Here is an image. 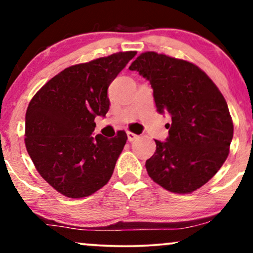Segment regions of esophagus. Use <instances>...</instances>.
<instances>
[{
  "mask_svg": "<svg viewBox=\"0 0 253 253\" xmlns=\"http://www.w3.org/2000/svg\"><path fill=\"white\" fill-rule=\"evenodd\" d=\"M127 138H128V141H133L138 138V135L134 134V133H132V132H127Z\"/></svg>",
  "mask_w": 253,
  "mask_h": 253,
  "instance_id": "esophagus-1",
  "label": "esophagus"
}]
</instances>
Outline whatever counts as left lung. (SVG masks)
Returning a JSON list of instances; mask_svg holds the SVG:
<instances>
[{
  "mask_svg": "<svg viewBox=\"0 0 253 253\" xmlns=\"http://www.w3.org/2000/svg\"><path fill=\"white\" fill-rule=\"evenodd\" d=\"M150 81L157 112L169 113L165 143L156 141L147 173L176 194H190L219 171L229 153L233 121L221 91L195 64L144 52L130 64Z\"/></svg>",
  "mask_w": 253,
  "mask_h": 253,
  "instance_id": "left-lung-1",
  "label": "left lung"
}]
</instances>
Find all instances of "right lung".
Listing matches in <instances>:
<instances>
[{"instance_id": "1", "label": "right lung", "mask_w": 253, "mask_h": 253, "mask_svg": "<svg viewBox=\"0 0 253 253\" xmlns=\"http://www.w3.org/2000/svg\"><path fill=\"white\" fill-rule=\"evenodd\" d=\"M135 51L113 53L64 69L34 95L26 112L25 144L40 176L53 189L82 199L106 185L127 140L92 136L109 109L107 90Z\"/></svg>"}]
</instances>
